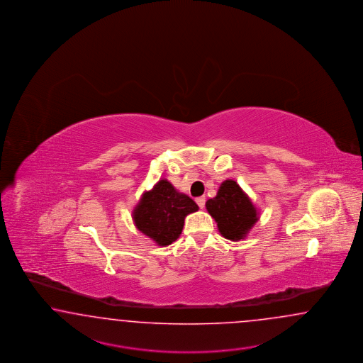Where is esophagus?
<instances>
[{"label": "esophagus", "mask_w": 363, "mask_h": 363, "mask_svg": "<svg viewBox=\"0 0 363 363\" xmlns=\"http://www.w3.org/2000/svg\"><path fill=\"white\" fill-rule=\"evenodd\" d=\"M196 205L201 207V208H203L205 207V203H206V196H198L196 199Z\"/></svg>", "instance_id": "obj_1"}]
</instances>
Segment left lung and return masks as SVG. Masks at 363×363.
<instances>
[{
    "label": "left lung",
    "mask_w": 363,
    "mask_h": 363,
    "mask_svg": "<svg viewBox=\"0 0 363 363\" xmlns=\"http://www.w3.org/2000/svg\"><path fill=\"white\" fill-rule=\"evenodd\" d=\"M206 208L216 219L220 235L234 242L245 239L259 219L250 196L234 179L222 182L216 196L207 201Z\"/></svg>",
    "instance_id": "obj_1"
}]
</instances>
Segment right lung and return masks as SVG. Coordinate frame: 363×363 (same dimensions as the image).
I'll use <instances>...</instances> for the list:
<instances>
[{"mask_svg":"<svg viewBox=\"0 0 363 363\" xmlns=\"http://www.w3.org/2000/svg\"><path fill=\"white\" fill-rule=\"evenodd\" d=\"M198 208L190 196L177 191L167 179H160L152 190L143 194L132 216L138 231L165 247L176 242L185 218Z\"/></svg>","mask_w":363,"mask_h":363,"instance_id":"add662e5","label":"right lung"}]
</instances>
